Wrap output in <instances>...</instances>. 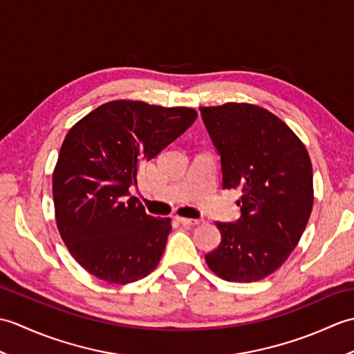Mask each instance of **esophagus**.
<instances>
[{
	"label": "esophagus",
	"mask_w": 354,
	"mask_h": 354,
	"mask_svg": "<svg viewBox=\"0 0 354 354\" xmlns=\"http://www.w3.org/2000/svg\"><path fill=\"white\" fill-rule=\"evenodd\" d=\"M176 221L183 225V227H187V228H190V227H194V225H199V221H193V219H187V217H176Z\"/></svg>",
	"instance_id": "esophagus-1"
}]
</instances>
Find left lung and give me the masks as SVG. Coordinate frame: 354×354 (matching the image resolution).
I'll return each instance as SVG.
<instances>
[{
	"label": "left lung",
	"instance_id": "8db88e82",
	"mask_svg": "<svg viewBox=\"0 0 354 354\" xmlns=\"http://www.w3.org/2000/svg\"><path fill=\"white\" fill-rule=\"evenodd\" d=\"M201 115L221 155L222 187L242 193V217L216 222L222 240L205 261L227 281L263 280L289 259L309 222L310 156L283 120L257 104L202 106Z\"/></svg>",
	"mask_w": 354,
	"mask_h": 354
}]
</instances>
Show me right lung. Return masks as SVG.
Here are the masks:
<instances>
[{
	"mask_svg": "<svg viewBox=\"0 0 354 354\" xmlns=\"http://www.w3.org/2000/svg\"><path fill=\"white\" fill-rule=\"evenodd\" d=\"M192 108L112 100L66 133L53 171L56 225L73 259L111 284L149 275L160 263L170 217H152L129 187L138 170L194 123Z\"/></svg>",
	"mask_w": 354,
	"mask_h": 354,
	"instance_id": "right-lung-1",
	"label": "right lung"
}]
</instances>
